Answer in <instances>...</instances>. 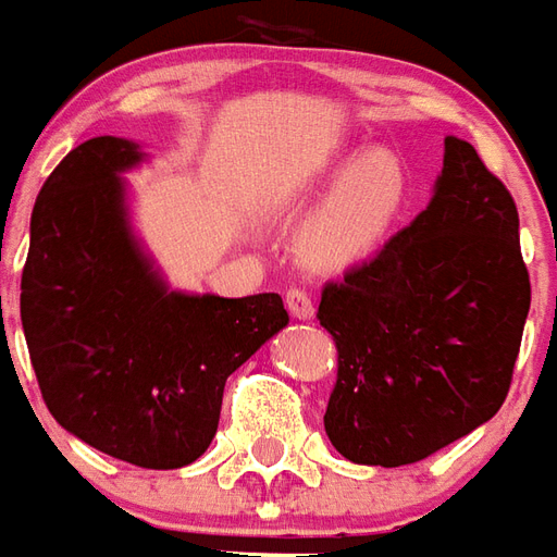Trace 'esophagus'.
Segmentation results:
<instances>
[{
    "instance_id": "obj_1",
    "label": "esophagus",
    "mask_w": 557,
    "mask_h": 557,
    "mask_svg": "<svg viewBox=\"0 0 557 557\" xmlns=\"http://www.w3.org/2000/svg\"><path fill=\"white\" fill-rule=\"evenodd\" d=\"M285 306L294 318H299V321H311V318H314V302H311L309 294L299 290V287H290V290H287Z\"/></svg>"
}]
</instances>
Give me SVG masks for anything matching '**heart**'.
<instances>
[{
  "mask_svg": "<svg viewBox=\"0 0 557 557\" xmlns=\"http://www.w3.org/2000/svg\"><path fill=\"white\" fill-rule=\"evenodd\" d=\"M411 180L396 152L333 149L299 183L294 203L311 215L297 236L299 260L318 272H345L374 258L408 207Z\"/></svg>",
  "mask_w": 557,
  "mask_h": 557,
  "instance_id": "1",
  "label": "heart"
}]
</instances>
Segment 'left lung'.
<instances>
[{
	"label": "left lung",
	"instance_id": "8db88e82",
	"mask_svg": "<svg viewBox=\"0 0 557 557\" xmlns=\"http://www.w3.org/2000/svg\"><path fill=\"white\" fill-rule=\"evenodd\" d=\"M531 309L519 212L476 149L444 137L429 207L381 255L323 287L338 348L323 413L357 465L398 468L488 423L507 398Z\"/></svg>",
	"mask_w": 557,
	"mask_h": 557
}]
</instances>
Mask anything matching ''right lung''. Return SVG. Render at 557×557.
<instances>
[{
    "instance_id": "obj_1",
    "label": "right lung",
    "mask_w": 557,
    "mask_h": 557,
    "mask_svg": "<svg viewBox=\"0 0 557 557\" xmlns=\"http://www.w3.org/2000/svg\"><path fill=\"white\" fill-rule=\"evenodd\" d=\"M146 152L92 137L47 176L20 321L47 408L83 444L171 471L215 437L227 374L287 326L278 294L173 290L134 234L125 173Z\"/></svg>"
}]
</instances>
